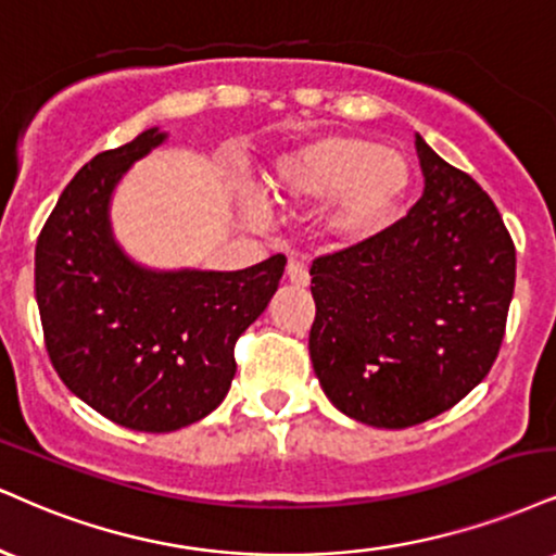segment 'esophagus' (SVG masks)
Here are the masks:
<instances>
[{
    "instance_id": "34e87169",
    "label": "esophagus",
    "mask_w": 556,
    "mask_h": 556,
    "mask_svg": "<svg viewBox=\"0 0 556 556\" xmlns=\"http://www.w3.org/2000/svg\"><path fill=\"white\" fill-rule=\"evenodd\" d=\"M287 277H290V282L298 285V287H305L307 282H311V274H307V266L303 264V261H298V258H290V264H287Z\"/></svg>"
}]
</instances>
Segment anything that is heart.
<instances>
[{
  "label": "heart",
  "mask_w": 556,
  "mask_h": 556,
  "mask_svg": "<svg viewBox=\"0 0 556 556\" xmlns=\"http://www.w3.org/2000/svg\"><path fill=\"white\" fill-rule=\"evenodd\" d=\"M412 184V160L396 147L357 134H324L274 160L264 193L279 204L331 197L320 212V227L333 243L354 245L376 238L396 219Z\"/></svg>",
  "instance_id": "obj_1"
}]
</instances>
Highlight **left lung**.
Wrapping results in <instances>:
<instances>
[{
	"mask_svg": "<svg viewBox=\"0 0 556 556\" xmlns=\"http://www.w3.org/2000/svg\"><path fill=\"white\" fill-rule=\"evenodd\" d=\"M425 191L404 219L311 266L313 370L329 401L404 430L484 380L505 337L515 245L497 206L417 134Z\"/></svg>",
	"mask_w": 556,
	"mask_h": 556,
	"instance_id": "obj_1",
	"label": "left lung"
}]
</instances>
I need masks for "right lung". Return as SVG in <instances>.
Wrapping results in <instances>:
<instances>
[{
    "label": "right lung",
    "mask_w": 556,
    "mask_h": 556,
    "mask_svg": "<svg viewBox=\"0 0 556 556\" xmlns=\"http://www.w3.org/2000/svg\"><path fill=\"white\" fill-rule=\"evenodd\" d=\"M157 126L100 152L70 180L36 243V300L53 370L111 422L173 432L217 409L236 342L266 311L287 258L240 271L147 269L111 230V199Z\"/></svg>",
    "instance_id": "obj_1"
}]
</instances>
